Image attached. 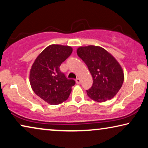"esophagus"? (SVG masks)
<instances>
[{
  "label": "esophagus",
  "instance_id": "obj_1",
  "mask_svg": "<svg viewBox=\"0 0 148 148\" xmlns=\"http://www.w3.org/2000/svg\"><path fill=\"white\" fill-rule=\"evenodd\" d=\"M75 82H76V83H77V84H79L80 83H81V79L79 78V77L77 78L76 80H75Z\"/></svg>",
  "mask_w": 148,
  "mask_h": 148
}]
</instances>
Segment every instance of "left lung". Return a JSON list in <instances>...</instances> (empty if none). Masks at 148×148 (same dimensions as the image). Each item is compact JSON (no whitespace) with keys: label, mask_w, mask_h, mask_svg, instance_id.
Wrapping results in <instances>:
<instances>
[{"label":"left lung","mask_w":148,"mask_h":148,"mask_svg":"<svg viewBox=\"0 0 148 148\" xmlns=\"http://www.w3.org/2000/svg\"><path fill=\"white\" fill-rule=\"evenodd\" d=\"M77 53L93 77L92 88L86 90L88 96L98 102L112 99L124 82L123 71L117 60L100 46H81Z\"/></svg>","instance_id":"8db88e82"}]
</instances>
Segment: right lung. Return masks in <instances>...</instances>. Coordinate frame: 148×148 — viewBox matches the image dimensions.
Returning <instances> with one entry per match:
<instances>
[{
    "label": "right lung",
    "mask_w": 148,
    "mask_h": 148,
    "mask_svg": "<svg viewBox=\"0 0 148 148\" xmlns=\"http://www.w3.org/2000/svg\"><path fill=\"white\" fill-rule=\"evenodd\" d=\"M68 46L52 44L40 53L30 70L29 82L34 93L49 104L66 100L75 84L60 70V66L72 53Z\"/></svg>",
    "instance_id": "right-lung-1"
}]
</instances>
